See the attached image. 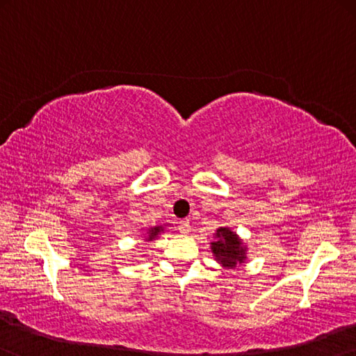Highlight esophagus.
Segmentation results:
<instances>
[{"label": "esophagus", "mask_w": 356, "mask_h": 356, "mask_svg": "<svg viewBox=\"0 0 356 356\" xmlns=\"http://www.w3.org/2000/svg\"><path fill=\"white\" fill-rule=\"evenodd\" d=\"M177 228H179V231L182 234H188L190 233V222L187 218H184V220H180L179 222V225H177Z\"/></svg>", "instance_id": "obj_1"}]
</instances>
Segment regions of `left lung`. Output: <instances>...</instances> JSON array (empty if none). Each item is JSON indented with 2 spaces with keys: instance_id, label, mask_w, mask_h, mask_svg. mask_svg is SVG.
I'll return each instance as SVG.
<instances>
[{
  "instance_id": "obj_1",
  "label": "left lung",
  "mask_w": 356,
  "mask_h": 356,
  "mask_svg": "<svg viewBox=\"0 0 356 356\" xmlns=\"http://www.w3.org/2000/svg\"><path fill=\"white\" fill-rule=\"evenodd\" d=\"M216 238L217 241L212 242V252L223 266L233 268L238 263H242L244 249L241 247L242 244L233 231L228 228H218Z\"/></svg>"
}]
</instances>
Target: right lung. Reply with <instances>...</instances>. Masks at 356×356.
<instances>
[{
	"instance_id": "obj_1",
	"label": "right lung",
	"mask_w": 356,
	"mask_h": 356,
	"mask_svg": "<svg viewBox=\"0 0 356 356\" xmlns=\"http://www.w3.org/2000/svg\"><path fill=\"white\" fill-rule=\"evenodd\" d=\"M158 233H160V227L152 228V229H150V234H149V239H154Z\"/></svg>"
}]
</instances>
